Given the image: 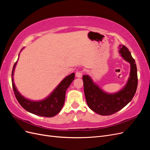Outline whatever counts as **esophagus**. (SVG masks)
Segmentation results:
<instances>
[{
    "label": "esophagus",
    "mask_w": 150,
    "mask_h": 150,
    "mask_svg": "<svg viewBox=\"0 0 150 150\" xmlns=\"http://www.w3.org/2000/svg\"><path fill=\"white\" fill-rule=\"evenodd\" d=\"M83 71L82 70L78 71L76 73V77H78V78H81V77L83 76Z\"/></svg>",
    "instance_id": "esophagus-1"
}]
</instances>
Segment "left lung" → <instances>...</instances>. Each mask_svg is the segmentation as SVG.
Instances as JSON below:
<instances>
[{
    "instance_id": "left-lung-1",
    "label": "left lung",
    "mask_w": 150,
    "mask_h": 150,
    "mask_svg": "<svg viewBox=\"0 0 150 150\" xmlns=\"http://www.w3.org/2000/svg\"><path fill=\"white\" fill-rule=\"evenodd\" d=\"M119 52L131 64L130 77L128 83L120 92L112 94H107L94 84L89 76H83L86 102L91 110L100 115H111L121 110L131 101L137 91L138 75L135 61L129 49L124 45H120Z\"/></svg>"
}]
</instances>
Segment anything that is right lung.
I'll use <instances>...</instances> for the list:
<instances>
[{"mask_svg":"<svg viewBox=\"0 0 150 150\" xmlns=\"http://www.w3.org/2000/svg\"><path fill=\"white\" fill-rule=\"evenodd\" d=\"M17 61L13 66L12 76H13ZM74 73L67 76L61 81V83L58 85L49 97L41 101H31L21 96L17 91L13 83V79L12 88L17 100L26 111L40 116L51 117L58 114L61 110L65 101L66 91L72 81L74 79Z\"/></svg>","mask_w":150,"mask_h":150,"instance_id":"obj_1","label":"right lung"}]
</instances>
